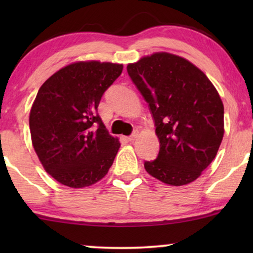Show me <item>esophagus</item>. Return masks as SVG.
Returning a JSON list of instances; mask_svg holds the SVG:
<instances>
[{"label": "esophagus", "instance_id": "34e87169", "mask_svg": "<svg viewBox=\"0 0 253 253\" xmlns=\"http://www.w3.org/2000/svg\"><path fill=\"white\" fill-rule=\"evenodd\" d=\"M137 137H138V131H134V132H132V134H130L129 137H126V139L127 141H133Z\"/></svg>", "mask_w": 253, "mask_h": 253}]
</instances>
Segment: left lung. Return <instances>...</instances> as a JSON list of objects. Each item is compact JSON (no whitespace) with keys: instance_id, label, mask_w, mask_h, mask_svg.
<instances>
[{"instance_id":"8db88e82","label":"left lung","mask_w":253,"mask_h":253,"mask_svg":"<svg viewBox=\"0 0 253 253\" xmlns=\"http://www.w3.org/2000/svg\"><path fill=\"white\" fill-rule=\"evenodd\" d=\"M148 103L160 141L148 174L166 184H189L214 160L222 141L223 103L204 72L185 58L155 53L126 67Z\"/></svg>"}]
</instances>
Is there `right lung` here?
Segmentation results:
<instances>
[{"instance_id": "right-lung-1", "label": "right lung", "mask_w": 253, "mask_h": 253, "mask_svg": "<svg viewBox=\"0 0 253 253\" xmlns=\"http://www.w3.org/2000/svg\"><path fill=\"white\" fill-rule=\"evenodd\" d=\"M122 70V64L109 62H76L38 91L30 113L31 138L44 170L61 184L89 186L112 167L121 144L103 126L98 106Z\"/></svg>"}]
</instances>
